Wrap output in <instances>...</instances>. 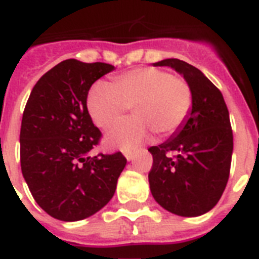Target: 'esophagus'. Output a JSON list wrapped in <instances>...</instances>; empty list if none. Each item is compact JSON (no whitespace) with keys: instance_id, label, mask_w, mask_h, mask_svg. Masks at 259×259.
<instances>
[{"instance_id":"obj_1","label":"esophagus","mask_w":259,"mask_h":259,"mask_svg":"<svg viewBox=\"0 0 259 259\" xmlns=\"http://www.w3.org/2000/svg\"><path fill=\"white\" fill-rule=\"evenodd\" d=\"M123 153H124L125 159H127L128 161H131V160L134 159V151H132V149H124Z\"/></svg>"}]
</instances>
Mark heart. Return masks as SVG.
<instances>
[{
  "mask_svg": "<svg viewBox=\"0 0 259 259\" xmlns=\"http://www.w3.org/2000/svg\"><path fill=\"white\" fill-rule=\"evenodd\" d=\"M193 104L189 83L157 67H140L112 80L110 87L96 84L90 91L87 108L99 128L112 127L127 116L136 119L117 125L106 136L110 147L128 148L149 136L166 138L187 120Z\"/></svg>",
  "mask_w": 259,
  "mask_h": 259,
  "instance_id": "heart-1",
  "label": "heart"
}]
</instances>
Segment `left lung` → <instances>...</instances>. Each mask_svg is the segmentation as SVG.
Instances as JSON below:
<instances>
[{
    "label": "left lung",
    "instance_id": "8db88e82",
    "mask_svg": "<svg viewBox=\"0 0 259 259\" xmlns=\"http://www.w3.org/2000/svg\"><path fill=\"white\" fill-rule=\"evenodd\" d=\"M189 83L193 104L187 120L163 144L148 149L153 198L165 210L196 217L214 208L229 180L233 131L221 91L198 68L180 59H164Z\"/></svg>",
    "mask_w": 259,
    "mask_h": 259
}]
</instances>
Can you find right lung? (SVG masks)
Here are the masks:
<instances>
[{
	"instance_id": "add662e5",
	"label": "right lung",
	"mask_w": 259,
	"mask_h": 259,
	"mask_svg": "<svg viewBox=\"0 0 259 259\" xmlns=\"http://www.w3.org/2000/svg\"><path fill=\"white\" fill-rule=\"evenodd\" d=\"M66 59L35 83L23 111L21 169L34 200L61 221H79L108 204L127 159L89 152L102 132L87 110L93 83L114 70Z\"/></svg>"
}]
</instances>
